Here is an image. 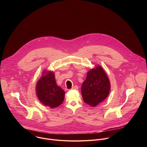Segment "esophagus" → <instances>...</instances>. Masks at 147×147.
Segmentation results:
<instances>
[{
    "label": "esophagus",
    "instance_id": "esophagus-1",
    "mask_svg": "<svg viewBox=\"0 0 147 147\" xmlns=\"http://www.w3.org/2000/svg\"><path fill=\"white\" fill-rule=\"evenodd\" d=\"M78 87L77 86H74L72 88H71V90H78Z\"/></svg>",
    "mask_w": 147,
    "mask_h": 147
}]
</instances>
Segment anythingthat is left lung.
I'll return each instance as SVG.
<instances>
[{
  "instance_id": "8db88e82",
  "label": "left lung",
  "mask_w": 147,
  "mask_h": 147,
  "mask_svg": "<svg viewBox=\"0 0 147 147\" xmlns=\"http://www.w3.org/2000/svg\"><path fill=\"white\" fill-rule=\"evenodd\" d=\"M111 89L109 78L102 67L98 66L87 73L81 87V94L85 103L95 107L108 96Z\"/></svg>"
}]
</instances>
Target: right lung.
Masks as SVG:
<instances>
[{
    "instance_id": "1",
    "label": "right lung",
    "mask_w": 147,
    "mask_h": 147,
    "mask_svg": "<svg viewBox=\"0 0 147 147\" xmlns=\"http://www.w3.org/2000/svg\"><path fill=\"white\" fill-rule=\"evenodd\" d=\"M36 91L39 100L51 108L60 106L64 100L65 92L57 86L53 72H48L42 76L37 82Z\"/></svg>"
}]
</instances>
